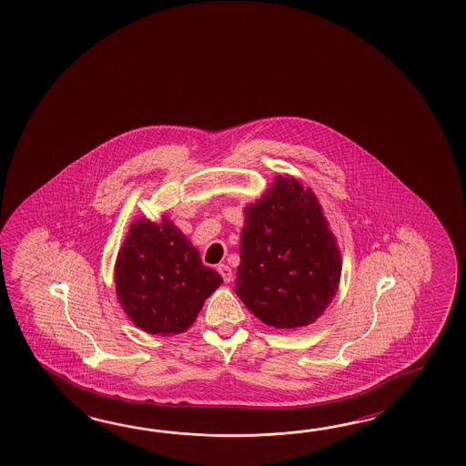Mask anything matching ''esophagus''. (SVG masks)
<instances>
[{
	"mask_svg": "<svg viewBox=\"0 0 466 466\" xmlns=\"http://www.w3.org/2000/svg\"><path fill=\"white\" fill-rule=\"evenodd\" d=\"M218 274H220V276H222V279H224V282H230V280H232V276H234V274H232V269H230V268H228V266H226V264H220V266H218Z\"/></svg>",
	"mask_w": 466,
	"mask_h": 466,
	"instance_id": "obj_1",
	"label": "esophagus"
}]
</instances>
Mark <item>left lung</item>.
I'll use <instances>...</instances> for the list:
<instances>
[{
  "mask_svg": "<svg viewBox=\"0 0 466 466\" xmlns=\"http://www.w3.org/2000/svg\"><path fill=\"white\" fill-rule=\"evenodd\" d=\"M236 292L260 321L296 329L316 321L341 276V254L318 198L292 177H278L246 208Z\"/></svg>",
  "mask_w": 466,
  "mask_h": 466,
  "instance_id": "obj_1",
  "label": "left lung"
}]
</instances>
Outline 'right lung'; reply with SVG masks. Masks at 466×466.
Returning a JSON list of instances; mask_svg holds the SVG:
<instances>
[{"label":"right lung","mask_w":466,"mask_h":466,"mask_svg":"<svg viewBox=\"0 0 466 466\" xmlns=\"http://www.w3.org/2000/svg\"><path fill=\"white\" fill-rule=\"evenodd\" d=\"M220 282V274L202 264L192 242L167 218L134 222L115 266L125 312L150 334L186 331Z\"/></svg>","instance_id":"add662e5"}]
</instances>
